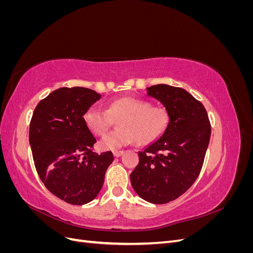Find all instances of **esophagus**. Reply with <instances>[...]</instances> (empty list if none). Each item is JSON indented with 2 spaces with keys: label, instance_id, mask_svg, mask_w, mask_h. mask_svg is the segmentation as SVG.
<instances>
[{
  "label": "esophagus",
  "instance_id": "esophagus-1",
  "mask_svg": "<svg viewBox=\"0 0 253 253\" xmlns=\"http://www.w3.org/2000/svg\"><path fill=\"white\" fill-rule=\"evenodd\" d=\"M122 154H124V151H114L113 152V155L115 156V157H119V156H121Z\"/></svg>",
  "mask_w": 253,
  "mask_h": 253
}]
</instances>
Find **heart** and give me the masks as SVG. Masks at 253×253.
Here are the masks:
<instances>
[{"mask_svg":"<svg viewBox=\"0 0 253 253\" xmlns=\"http://www.w3.org/2000/svg\"><path fill=\"white\" fill-rule=\"evenodd\" d=\"M84 124L96 136H102L118 121V129L105 135L99 142L104 151L116 150L136 140L137 144L147 145L162 136L170 121L164 106H154L151 102L132 97H122L112 101L108 109L91 106L83 115Z\"/></svg>","mask_w":253,"mask_h":253,"instance_id":"obj_1","label":"heart"}]
</instances>
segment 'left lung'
<instances>
[{"label":"left lung","instance_id":"obj_1","mask_svg":"<svg viewBox=\"0 0 253 253\" xmlns=\"http://www.w3.org/2000/svg\"><path fill=\"white\" fill-rule=\"evenodd\" d=\"M147 89L163 103L170 121L159 139L138 152L139 164L129 177L142 200L162 205L182 195L198 177L211 126L205 106L186 89L167 84Z\"/></svg>","mask_w":253,"mask_h":253}]
</instances>
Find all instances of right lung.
<instances>
[{"label":"right lung","instance_id":"right-lung-1","mask_svg":"<svg viewBox=\"0 0 253 253\" xmlns=\"http://www.w3.org/2000/svg\"><path fill=\"white\" fill-rule=\"evenodd\" d=\"M101 95L86 87H61L36 106L29 143L36 170L48 191L68 204L84 205L100 192L114 157L93 152L96 138L83 115Z\"/></svg>","mask_w":253,"mask_h":253}]
</instances>
